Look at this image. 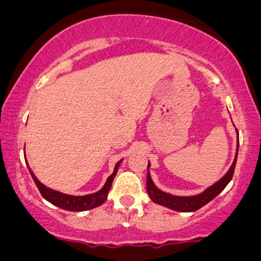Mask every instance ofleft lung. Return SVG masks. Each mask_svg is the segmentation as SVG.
Masks as SVG:
<instances>
[{
    "instance_id": "8db88e82",
    "label": "left lung",
    "mask_w": 261,
    "mask_h": 261,
    "mask_svg": "<svg viewBox=\"0 0 261 261\" xmlns=\"http://www.w3.org/2000/svg\"><path fill=\"white\" fill-rule=\"evenodd\" d=\"M239 151V146H238ZM236 160H238V152H236L235 162L231 165L230 170L227 172V174L222 178L221 180H218L217 183L213 184L212 187H210L207 191H204L203 193L198 194V196L194 197H177L172 196V194H168L165 192H162L160 189H158L152 183L151 178H150L149 170H147V177H146V191L147 194L150 196V198L152 199V202L158 204H162V206L168 207L170 210H174V211L179 212H193L199 210L201 207H203L204 204L208 203L210 201H212L216 196L221 193V192L225 189V187L230 183V180L232 179L233 172H235V165ZM150 165H147V169H149Z\"/></svg>"
}]
</instances>
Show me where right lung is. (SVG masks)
I'll return each mask as SVG.
<instances>
[{"label": "right lung", "instance_id": "right-lung-1", "mask_svg": "<svg viewBox=\"0 0 261 261\" xmlns=\"http://www.w3.org/2000/svg\"><path fill=\"white\" fill-rule=\"evenodd\" d=\"M118 165H120V163L116 164L114 173L110 175L109 179L106 181V184L103 186V188H102L101 191L97 192V193L88 194V196H69V194H64V193H60V192L53 191V189L48 188V187H45L44 184H41L40 181L36 179V177L33 174V172H31V169L29 168V165L28 168L31 177H33L34 181H35L36 187H38V189L40 191L41 196H43L46 201H49L50 203H53L54 206L60 207V208L63 210H67V211L80 212V211H86V210H91V208H94V207L101 206V204L106 201L107 194H109V191L111 189L112 181H114L116 173H117Z\"/></svg>", "mask_w": 261, "mask_h": 261}]
</instances>
